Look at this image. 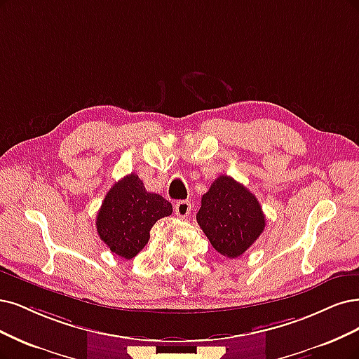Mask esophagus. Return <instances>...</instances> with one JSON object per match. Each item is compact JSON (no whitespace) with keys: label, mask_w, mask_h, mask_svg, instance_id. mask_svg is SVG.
<instances>
[{"label":"esophagus","mask_w":359,"mask_h":359,"mask_svg":"<svg viewBox=\"0 0 359 359\" xmlns=\"http://www.w3.org/2000/svg\"><path fill=\"white\" fill-rule=\"evenodd\" d=\"M191 211V203L189 201H178L175 203V214L178 217H187Z\"/></svg>","instance_id":"obj_1"}]
</instances>
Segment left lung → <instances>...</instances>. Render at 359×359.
<instances>
[{"instance_id": "left-lung-1", "label": "left lung", "mask_w": 359, "mask_h": 359, "mask_svg": "<svg viewBox=\"0 0 359 359\" xmlns=\"http://www.w3.org/2000/svg\"><path fill=\"white\" fill-rule=\"evenodd\" d=\"M196 218L214 248L229 258L241 257L266 227L257 197L227 175H219L202 196Z\"/></svg>"}]
</instances>
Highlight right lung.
Returning <instances> with one entry per match:
<instances>
[{
  "mask_svg": "<svg viewBox=\"0 0 359 359\" xmlns=\"http://www.w3.org/2000/svg\"><path fill=\"white\" fill-rule=\"evenodd\" d=\"M170 214L172 205L160 194L147 191L138 175L130 174L107 193L96 230L111 252L130 259L147 245L156 221Z\"/></svg>",
  "mask_w": 359,
  "mask_h": 359,
  "instance_id": "add662e5",
  "label": "right lung"
}]
</instances>
